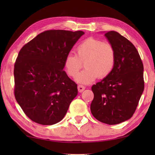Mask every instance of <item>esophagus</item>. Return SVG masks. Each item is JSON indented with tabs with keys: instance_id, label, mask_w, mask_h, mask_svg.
Returning a JSON list of instances; mask_svg holds the SVG:
<instances>
[{
	"instance_id": "34e87169",
	"label": "esophagus",
	"mask_w": 155,
	"mask_h": 155,
	"mask_svg": "<svg viewBox=\"0 0 155 155\" xmlns=\"http://www.w3.org/2000/svg\"><path fill=\"white\" fill-rule=\"evenodd\" d=\"M78 91H79V92H82L84 90L85 87H84V85H82V84H79V85L78 86Z\"/></svg>"
}]
</instances>
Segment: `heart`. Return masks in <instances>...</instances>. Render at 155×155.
<instances>
[{
    "label": "heart",
    "mask_w": 155,
    "mask_h": 155,
    "mask_svg": "<svg viewBox=\"0 0 155 155\" xmlns=\"http://www.w3.org/2000/svg\"><path fill=\"white\" fill-rule=\"evenodd\" d=\"M77 55L68 54L64 61L65 71L70 77H77L84 62V71L78 76V82L88 84L98 77L104 78L113 71L116 51L111 44L94 38H88L76 48Z\"/></svg>",
    "instance_id": "heart-1"
}]
</instances>
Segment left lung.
<instances>
[{
  "label": "left lung",
  "instance_id": "left-lung-1",
  "mask_svg": "<svg viewBox=\"0 0 155 155\" xmlns=\"http://www.w3.org/2000/svg\"><path fill=\"white\" fill-rule=\"evenodd\" d=\"M105 37L116 51L113 71L92 87L94 99L90 109L94 117L115 125L132 117L144 91L143 64L136 48L115 31Z\"/></svg>",
  "mask_w": 155,
  "mask_h": 155
}]
</instances>
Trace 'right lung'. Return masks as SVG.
<instances>
[{
    "instance_id": "obj_1",
    "label": "right lung",
    "mask_w": 155,
    "mask_h": 155,
    "mask_svg": "<svg viewBox=\"0 0 155 155\" xmlns=\"http://www.w3.org/2000/svg\"><path fill=\"white\" fill-rule=\"evenodd\" d=\"M82 31L47 30L25 44L14 67L15 97L32 121L53 125L61 121L73 99L77 84L70 79L64 61Z\"/></svg>"
}]
</instances>
